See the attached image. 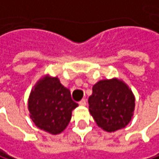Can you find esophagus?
I'll list each match as a JSON object with an SVG mask.
<instances>
[{
	"mask_svg": "<svg viewBox=\"0 0 159 159\" xmlns=\"http://www.w3.org/2000/svg\"><path fill=\"white\" fill-rule=\"evenodd\" d=\"M79 105L80 106H83V107L86 106V100L85 99H82L79 102Z\"/></svg>",
	"mask_w": 159,
	"mask_h": 159,
	"instance_id": "34e87169",
	"label": "esophagus"
}]
</instances>
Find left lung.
Instances as JSON below:
<instances>
[{"mask_svg": "<svg viewBox=\"0 0 159 159\" xmlns=\"http://www.w3.org/2000/svg\"><path fill=\"white\" fill-rule=\"evenodd\" d=\"M135 96L121 80H101L93 86L89 96V112L97 125L107 132L124 128L131 121Z\"/></svg>", "mask_w": 159, "mask_h": 159, "instance_id": "left-lung-1", "label": "left lung"}]
</instances>
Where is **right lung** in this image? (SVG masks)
Listing matches in <instances>:
<instances>
[{"label": "right lung", "mask_w": 159, "mask_h": 159, "mask_svg": "<svg viewBox=\"0 0 159 159\" xmlns=\"http://www.w3.org/2000/svg\"><path fill=\"white\" fill-rule=\"evenodd\" d=\"M78 107L73 101L70 90L58 77L46 75L34 86L28 100L30 117L37 127L52 135L63 132L72 117V111Z\"/></svg>", "instance_id": "add662e5"}]
</instances>
